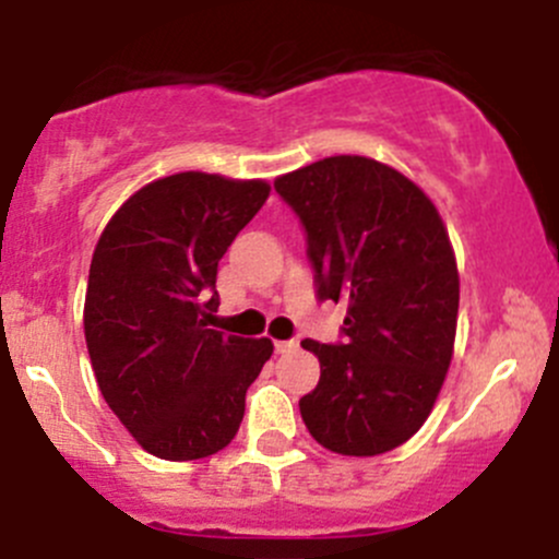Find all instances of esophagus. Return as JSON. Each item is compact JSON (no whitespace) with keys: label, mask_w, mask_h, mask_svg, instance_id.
Listing matches in <instances>:
<instances>
[{"label":"esophagus","mask_w":559,"mask_h":559,"mask_svg":"<svg viewBox=\"0 0 559 559\" xmlns=\"http://www.w3.org/2000/svg\"><path fill=\"white\" fill-rule=\"evenodd\" d=\"M297 346H300V343H297V341H275V352H278V354L297 352Z\"/></svg>","instance_id":"34e87169"}]
</instances>
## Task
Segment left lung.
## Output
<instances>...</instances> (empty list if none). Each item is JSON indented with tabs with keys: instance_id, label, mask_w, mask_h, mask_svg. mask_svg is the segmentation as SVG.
<instances>
[{
	"instance_id": "obj_1",
	"label": "left lung",
	"mask_w": 559,
	"mask_h": 559,
	"mask_svg": "<svg viewBox=\"0 0 559 559\" xmlns=\"http://www.w3.org/2000/svg\"><path fill=\"white\" fill-rule=\"evenodd\" d=\"M300 216L319 300L343 302V343L308 337L321 379L300 400L324 449L376 456L427 421L449 373L460 308L452 240L430 197L368 156H326L275 178Z\"/></svg>"
}]
</instances>
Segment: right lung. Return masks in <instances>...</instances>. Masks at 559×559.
I'll return each instance as SVG.
<instances>
[{
  "label": "right lung",
  "mask_w": 559,
  "mask_h": 559,
  "mask_svg": "<svg viewBox=\"0 0 559 559\" xmlns=\"http://www.w3.org/2000/svg\"><path fill=\"white\" fill-rule=\"evenodd\" d=\"M267 197V180L175 173L134 191L99 235L88 357L105 403L148 454L202 460L238 436L273 341L211 330L216 273Z\"/></svg>",
  "instance_id": "1"
}]
</instances>
